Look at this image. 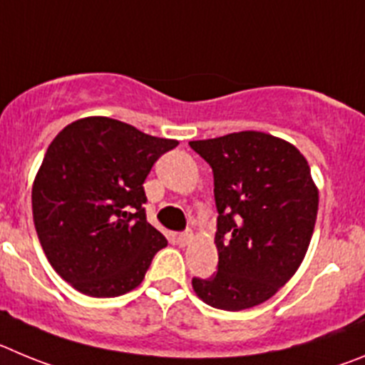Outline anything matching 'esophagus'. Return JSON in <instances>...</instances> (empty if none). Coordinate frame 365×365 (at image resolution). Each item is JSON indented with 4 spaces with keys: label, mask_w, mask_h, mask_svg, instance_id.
Masks as SVG:
<instances>
[{
    "label": "esophagus",
    "mask_w": 365,
    "mask_h": 365,
    "mask_svg": "<svg viewBox=\"0 0 365 365\" xmlns=\"http://www.w3.org/2000/svg\"><path fill=\"white\" fill-rule=\"evenodd\" d=\"M190 240H192V232H190V231L182 232V235L178 236V244L182 245V247H185V245L190 244Z\"/></svg>",
    "instance_id": "1"
}]
</instances>
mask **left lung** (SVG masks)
<instances>
[{"label":"left lung","instance_id":"1","mask_svg":"<svg viewBox=\"0 0 365 365\" xmlns=\"http://www.w3.org/2000/svg\"><path fill=\"white\" fill-rule=\"evenodd\" d=\"M215 176L218 272L192 278L207 305L242 311L269 300L304 260L318 189L304 154L258 130L189 142Z\"/></svg>","mask_w":365,"mask_h":365}]
</instances>
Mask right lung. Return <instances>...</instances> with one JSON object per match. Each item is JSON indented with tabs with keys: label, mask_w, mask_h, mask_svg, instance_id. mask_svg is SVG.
Returning a JSON list of instances; mask_svg holds the SVG:
<instances>
[{
	"label": "right lung",
	"mask_w": 365,
	"mask_h": 365,
	"mask_svg": "<svg viewBox=\"0 0 365 365\" xmlns=\"http://www.w3.org/2000/svg\"><path fill=\"white\" fill-rule=\"evenodd\" d=\"M178 145L105 116L72 121L48 145L32 185V216L47 260L94 298L142 284L167 240L145 218L143 182Z\"/></svg>",
	"instance_id": "add662e5"
}]
</instances>
